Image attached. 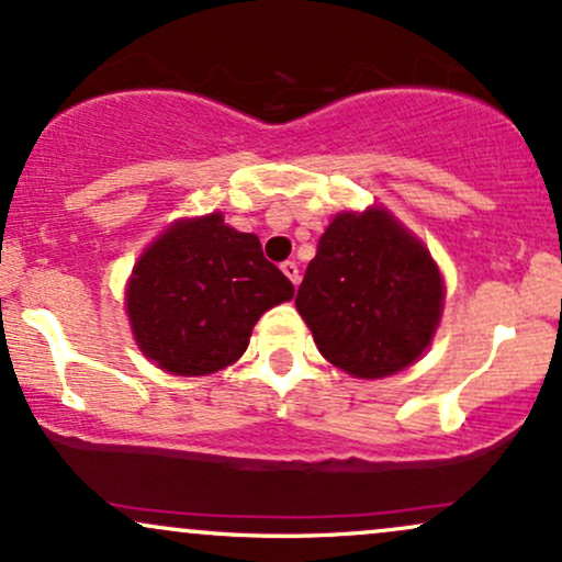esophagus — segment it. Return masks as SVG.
<instances>
[{"mask_svg": "<svg viewBox=\"0 0 562 562\" xmlns=\"http://www.w3.org/2000/svg\"><path fill=\"white\" fill-rule=\"evenodd\" d=\"M282 272H285V277H288L290 282H293V285H299V280H301L299 263H295V261H285V263H282Z\"/></svg>", "mask_w": 562, "mask_h": 562, "instance_id": "1", "label": "esophagus"}]
</instances>
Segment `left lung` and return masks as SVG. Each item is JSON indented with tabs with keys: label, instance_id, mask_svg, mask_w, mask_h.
<instances>
[{
	"label": "left lung",
	"instance_id": "1",
	"mask_svg": "<svg viewBox=\"0 0 562 562\" xmlns=\"http://www.w3.org/2000/svg\"><path fill=\"white\" fill-rule=\"evenodd\" d=\"M434 259L380 209L340 214L317 243L295 295L327 362L357 378H385L425 351L441 317Z\"/></svg>",
	"mask_w": 562,
	"mask_h": 562
}]
</instances>
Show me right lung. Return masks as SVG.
Wrapping results in <instances>:
<instances>
[{
    "mask_svg": "<svg viewBox=\"0 0 562 562\" xmlns=\"http://www.w3.org/2000/svg\"><path fill=\"white\" fill-rule=\"evenodd\" d=\"M293 282L263 259L256 235L222 214L179 222L142 254L126 290L128 322L147 359L173 375H211L240 359L267 308Z\"/></svg>",
    "mask_w": 562,
    "mask_h": 562,
    "instance_id": "obj_1",
    "label": "right lung"
}]
</instances>
